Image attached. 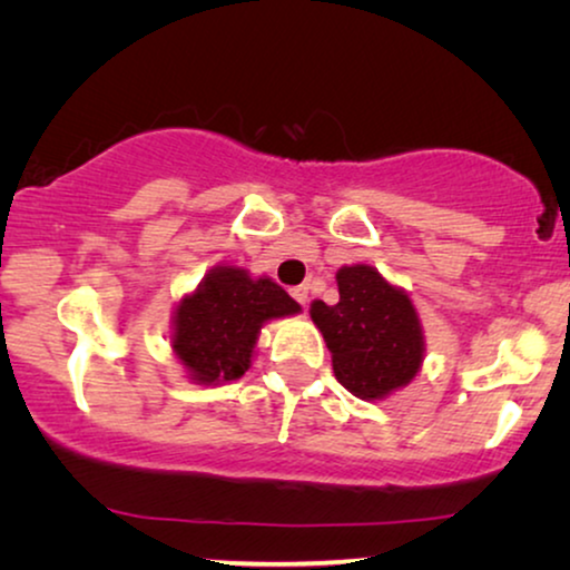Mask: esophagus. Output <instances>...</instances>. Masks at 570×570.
Instances as JSON below:
<instances>
[{
  "label": "esophagus",
  "mask_w": 570,
  "mask_h": 570,
  "mask_svg": "<svg viewBox=\"0 0 570 570\" xmlns=\"http://www.w3.org/2000/svg\"><path fill=\"white\" fill-rule=\"evenodd\" d=\"M291 295H293L295 301L301 303V306H306V303H308V287H306V285H298V287H293Z\"/></svg>",
  "instance_id": "1"
}]
</instances>
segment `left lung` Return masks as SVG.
Here are the masks:
<instances>
[{"instance_id":"left-lung-1","label":"left lung","mask_w":570,"mask_h":570,"mask_svg":"<svg viewBox=\"0 0 570 570\" xmlns=\"http://www.w3.org/2000/svg\"><path fill=\"white\" fill-rule=\"evenodd\" d=\"M340 303H311V318L332 353L334 376L361 400H381L410 384L423 363V330L415 306L373 267L337 272Z\"/></svg>"}]
</instances>
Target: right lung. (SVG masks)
<instances>
[{"label": "right lung", "instance_id": "1", "mask_svg": "<svg viewBox=\"0 0 570 570\" xmlns=\"http://www.w3.org/2000/svg\"><path fill=\"white\" fill-rule=\"evenodd\" d=\"M298 311L269 277L252 279L246 269L215 267L197 293L178 303L174 353L199 384L240 379L252 365L262 324Z\"/></svg>", "mask_w": 570, "mask_h": 570}]
</instances>
